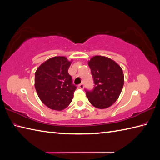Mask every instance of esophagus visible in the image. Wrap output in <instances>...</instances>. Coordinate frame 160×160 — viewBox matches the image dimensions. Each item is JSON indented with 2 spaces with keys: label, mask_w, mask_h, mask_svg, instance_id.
Masks as SVG:
<instances>
[{
  "label": "esophagus",
  "mask_w": 160,
  "mask_h": 160,
  "mask_svg": "<svg viewBox=\"0 0 160 160\" xmlns=\"http://www.w3.org/2000/svg\"><path fill=\"white\" fill-rule=\"evenodd\" d=\"M78 87H79L80 88H81V89H83V88H84V84H83V83L80 84L78 85Z\"/></svg>",
  "instance_id": "1"
}]
</instances>
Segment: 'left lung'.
<instances>
[{"mask_svg":"<svg viewBox=\"0 0 160 160\" xmlns=\"http://www.w3.org/2000/svg\"><path fill=\"white\" fill-rule=\"evenodd\" d=\"M94 87L87 90V97L91 104L99 109L112 106L119 97L124 84V76L121 67L112 59L95 56L88 62Z\"/></svg>","mask_w":160,"mask_h":160,"instance_id":"obj_1","label":"left lung"}]
</instances>
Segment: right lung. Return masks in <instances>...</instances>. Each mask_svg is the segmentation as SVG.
<instances>
[{"label":"right lung","mask_w":160,"mask_h":160,"mask_svg":"<svg viewBox=\"0 0 160 160\" xmlns=\"http://www.w3.org/2000/svg\"><path fill=\"white\" fill-rule=\"evenodd\" d=\"M70 65L67 58L55 57L42 63L35 72L36 91L50 109L62 110L72 101L76 86L68 73Z\"/></svg>","instance_id":"1"}]
</instances>
